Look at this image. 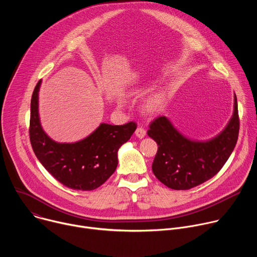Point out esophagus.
Returning <instances> with one entry per match:
<instances>
[{"label": "esophagus", "mask_w": 257, "mask_h": 257, "mask_svg": "<svg viewBox=\"0 0 257 257\" xmlns=\"http://www.w3.org/2000/svg\"><path fill=\"white\" fill-rule=\"evenodd\" d=\"M145 134H146V131H145L142 127H138V128L135 130V135H136L138 138H140V139L144 138Z\"/></svg>", "instance_id": "34e87169"}]
</instances>
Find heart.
Instances as JSON below:
<instances>
[{"instance_id":"heart-1","label":"heart","mask_w":257,"mask_h":257,"mask_svg":"<svg viewBox=\"0 0 257 257\" xmlns=\"http://www.w3.org/2000/svg\"><path fill=\"white\" fill-rule=\"evenodd\" d=\"M146 87L145 86H139L136 88H133L130 91V94L138 96V95H142L146 92ZM169 98V91L167 88H161L153 93H151L148 97H146L142 103H141V111L149 115V116H154L157 115L158 113H160L162 109L165 107L167 101ZM119 106H123L124 105V100H119L118 102Z\"/></svg>"}]
</instances>
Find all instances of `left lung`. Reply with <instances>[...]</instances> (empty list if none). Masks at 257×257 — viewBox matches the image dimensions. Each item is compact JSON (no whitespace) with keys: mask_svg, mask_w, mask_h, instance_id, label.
<instances>
[{"mask_svg":"<svg viewBox=\"0 0 257 257\" xmlns=\"http://www.w3.org/2000/svg\"><path fill=\"white\" fill-rule=\"evenodd\" d=\"M237 97L226 128L207 141L191 140L182 135L167 117L155 119L148 134L158 143L153 163L155 176L167 187L188 190L216 175L233 153L239 134Z\"/></svg>","mask_w":257,"mask_h":257,"instance_id":"8db88e82","label":"left lung"}]
</instances>
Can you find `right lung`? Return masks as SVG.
Wrapping results in <instances>:
<instances>
[{"mask_svg": "<svg viewBox=\"0 0 257 257\" xmlns=\"http://www.w3.org/2000/svg\"><path fill=\"white\" fill-rule=\"evenodd\" d=\"M36 84L30 103L29 137L32 150L45 169L60 183L74 190H94L113 175L118 166V151L127 142L137 125L101 123L86 138L74 143H59L43 130L39 115Z\"/></svg>", "mask_w": 257, "mask_h": 257, "instance_id": "obj_1", "label": "right lung"}]
</instances>
